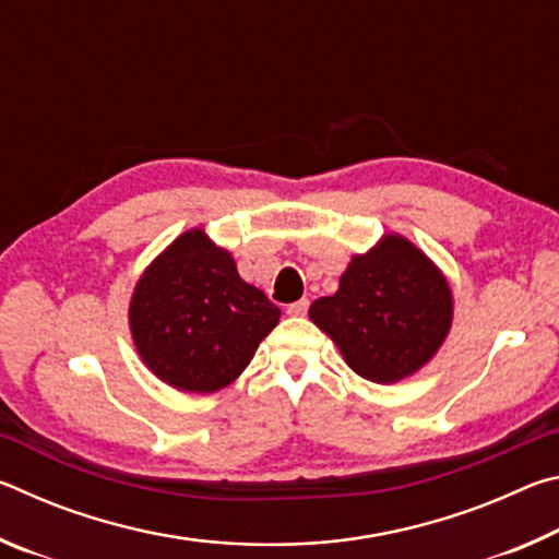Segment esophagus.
<instances>
[{"label": "esophagus", "mask_w": 559, "mask_h": 559, "mask_svg": "<svg viewBox=\"0 0 559 559\" xmlns=\"http://www.w3.org/2000/svg\"><path fill=\"white\" fill-rule=\"evenodd\" d=\"M286 313H288V316H293V318H302V316L308 313V300H306V298H300V300H296V302H290Z\"/></svg>", "instance_id": "obj_1"}]
</instances>
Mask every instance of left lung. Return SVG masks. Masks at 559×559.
<instances>
[{
	"instance_id": "8db88e82",
	"label": "left lung",
	"mask_w": 559,
	"mask_h": 559,
	"mask_svg": "<svg viewBox=\"0 0 559 559\" xmlns=\"http://www.w3.org/2000/svg\"><path fill=\"white\" fill-rule=\"evenodd\" d=\"M308 316L355 374L394 384L441 349L453 323V293L437 263L392 231L355 253L337 290L318 298Z\"/></svg>"
}]
</instances>
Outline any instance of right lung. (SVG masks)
Here are the masks:
<instances>
[{"instance_id":"right-lung-1","label":"right lung","mask_w":559,"mask_h":559,"mask_svg":"<svg viewBox=\"0 0 559 559\" xmlns=\"http://www.w3.org/2000/svg\"><path fill=\"white\" fill-rule=\"evenodd\" d=\"M278 318L281 310L200 226L157 253L128 306L132 345L147 370L192 394L229 386Z\"/></svg>"}]
</instances>
